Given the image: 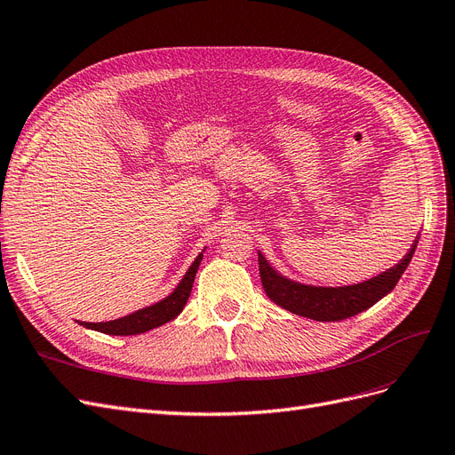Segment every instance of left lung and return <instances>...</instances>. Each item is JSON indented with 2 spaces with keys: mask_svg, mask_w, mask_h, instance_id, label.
<instances>
[{
  "mask_svg": "<svg viewBox=\"0 0 455 455\" xmlns=\"http://www.w3.org/2000/svg\"><path fill=\"white\" fill-rule=\"evenodd\" d=\"M418 241H414L410 252L398 261V264L378 277L364 281L361 284L338 286V288H323V286H307L294 281H288L275 271L266 258L258 254L259 279L266 294L271 301L299 316H309L313 321H343L349 316L371 307L385 294H389L396 286L398 279L403 277L408 267L411 256H414Z\"/></svg>",
  "mask_w": 455,
  "mask_h": 455,
  "instance_id": "obj_1",
  "label": "left lung"
}]
</instances>
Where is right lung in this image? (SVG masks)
Instances as JSON below:
<instances>
[{
    "instance_id": "1",
    "label": "right lung",
    "mask_w": 455,
    "mask_h": 455,
    "mask_svg": "<svg viewBox=\"0 0 455 455\" xmlns=\"http://www.w3.org/2000/svg\"><path fill=\"white\" fill-rule=\"evenodd\" d=\"M201 259H203V254H199L196 258L194 264H191V267L184 275L182 283L176 286V291L169 298L161 299L159 304H154L146 309H140L132 315L123 316V319L108 321V323H79V324L85 328H91V330H96V332L109 334V336H134V334L148 332V330H151V328H157L164 323L172 321L174 316L182 313V309L186 306V301L191 294V286H194V281H196V273L199 269Z\"/></svg>"
}]
</instances>
